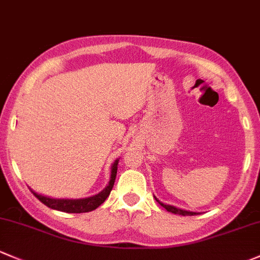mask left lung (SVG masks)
<instances>
[{
  "mask_svg": "<svg viewBox=\"0 0 260 260\" xmlns=\"http://www.w3.org/2000/svg\"><path fill=\"white\" fill-rule=\"evenodd\" d=\"M154 199L155 201L159 203V206H162L163 208L168 210V212L171 213H174V214H180V215H196V214H201L199 212H192V210H187V209H182V208H177V207L174 206H171V204H166L163 203V202H160L159 199L157 198V197L154 196Z\"/></svg>",
  "mask_w": 260,
  "mask_h": 260,
  "instance_id": "left-lung-1",
  "label": "left lung"
}]
</instances>
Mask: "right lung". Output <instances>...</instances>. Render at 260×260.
<instances>
[{"label":"right lung","mask_w":260,"mask_h":260,"mask_svg":"<svg viewBox=\"0 0 260 260\" xmlns=\"http://www.w3.org/2000/svg\"><path fill=\"white\" fill-rule=\"evenodd\" d=\"M118 162L119 158H117L111 166V176H109L108 184L101 190L97 194H93L91 197H86V198H52V197L38 194L37 192L31 189V192L34 193L36 198L40 199L45 206H47L48 208L61 210V212L66 213H86L94 210L95 208L101 206L103 202L107 199V197L111 193L112 188H113L114 180H116L117 176V168H118Z\"/></svg>","instance_id":"add662e5"}]
</instances>
